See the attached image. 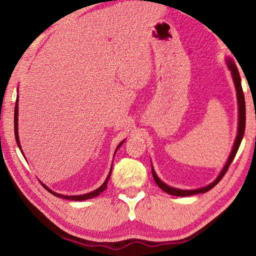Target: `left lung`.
<instances>
[{"instance_id": "left-lung-1", "label": "left lung", "mask_w": 256, "mask_h": 256, "mask_svg": "<svg viewBox=\"0 0 256 256\" xmlns=\"http://www.w3.org/2000/svg\"><path fill=\"white\" fill-rule=\"evenodd\" d=\"M228 67H229V69L231 70L232 78H233V81H234L236 94H238V135H236L234 145H233V148H232L229 160H228L224 168L222 170V172H220V175L218 176V178H216L214 182H211L209 186H206L204 188L196 189V190H182V189H176V188L167 186V184H165L158 177H157L155 170H153V166H152V174H153L155 182L157 184V186H158L162 190H164V192H167V194H172V196H179V197H186V196H192V194H200V192L204 194L206 192H209L210 189L214 188L216 184H218L222 178H224V176L226 175V172H228V170H229V166L231 165L233 158H234V156L236 154L238 148H240L241 140H242V138L244 135V131H246V100H244V94H243L242 86H241L240 74H238V70L236 66V64L229 59V60H228Z\"/></svg>"}]
</instances>
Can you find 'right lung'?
Instances as JSON below:
<instances>
[{
    "mask_svg": "<svg viewBox=\"0 0 256 256\" xmlns=\"http://www.w3.org/2000/svg\"><path fill=\"white\" fill-rule=\"evenodd\" d=\"M18 100H16V103H15V110H14V132H15V140H16V143H18V148H20V140H18ZM123 144V142L122 143H120V145L118 146L116 148V150H118V148H120V146H121ZM111 172H112V168H111V170H110V172H108V178L106 179V182H103V184L101 187H99L96 190H94V192H89V194H80V196H64V194H57V192H52V190L48 188V187H46L44 184H42V186H44V188L46 189V190H48V192H50L52 194H54V196H56V197H59V198H64V199H67V200H74V201H82V200H86V199H91V198H94V197H96V196H99L102 192H104L106 190V184H108V178H110V176H111Z\"/></svg>",
    "mask_w": 256,
    "mask_h": 256,
    "instance_id": "1",
    "label": "right lung"
}]
</instances>
